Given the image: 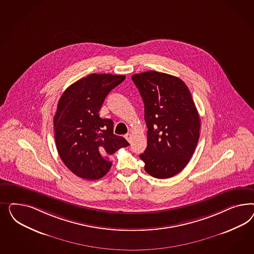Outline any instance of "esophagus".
Segmentation results:
<instances>
[{
  "instance_id": "obj_1",
  "label": "esophagus",
  "mask_w": 254,
  "mask_h": 254,
  "mask_svg": "<svg viewBox=\"0 0 254 254\" xmlns=\"http://www.w3.org/2000/svg\"><path fill=\"white\" fill-rule=\"evenodd\" d=\"M125 138H127V141H129V142H130L131 138H132V135H131L130 133H127V134H126V135H125Z\"/></svg>"
}]
</instances>
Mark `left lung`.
<instances>
[{"label":"left lung","instance_id":"1","mask_svg":"<svg viewBox=\"0 0 254 254\" xmlns=\"http://www.w3.org/2000/svg\"><path fill=\"white\" fill-rule=\"evenodd\" d=\"M144 102L147 148L139 158L148 174L173 177L185 169L199 138L200 118L190 90L180 78L158 71L132 75Z\"/></svg>","mask_w":254,"mask_h":254}]
</instances>
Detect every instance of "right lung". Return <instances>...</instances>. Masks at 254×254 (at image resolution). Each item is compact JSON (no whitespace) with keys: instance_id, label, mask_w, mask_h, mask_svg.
Segmentation results:
<instances>
[{"instance_id":"right-lung-1","label":"right lung","mask_w":254,"mask_h":254,"mask_svg":"<svg viewBox=\"0 0 254 254\" xmlns=\"http://www.w3.org/2000/svg\"><path fill=\"white\" fill-rule=\"evenodd\" d=\"M125 75L92 73L63 92L54 116L56 145L62 162L78 177L98 180L112 167L110 156L129 143L114 134V122L99 116L106 96Z\"/></svg>"}]
</instances>
